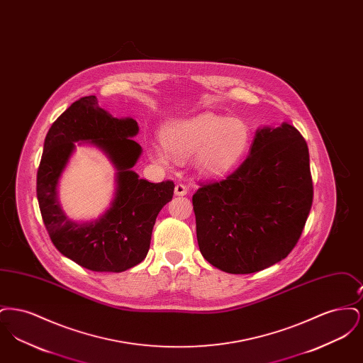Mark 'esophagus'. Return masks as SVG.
Masks as SVG:
<instances>
[{
	"instance_id": "esophagus-1",
	"label": "esophagus",
	"mask_w": 363,
	"mask_h": 363,
	"mask_svg": "<svg viewBox=\"0 0 363 363\" xmlns=\"http://www.w3.org/2000/svg\"><path fill=\"white\" fill-rule=\"evenodd\" d=\"M174 193H175V196H185L188 193V189L184 184H177L174 188Z\"/></svg>"
}]
</instances>
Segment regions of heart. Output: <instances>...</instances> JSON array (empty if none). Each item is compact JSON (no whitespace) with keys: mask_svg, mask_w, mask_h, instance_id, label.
Instances as JSON below:
<instances>
[{"mask_svg":"<svg viewBox=\"0 0 363 363\" xmlns=\"http://www.w3.org/2000/svg\"><path fill=\"white\" fill-rule=\"evenodd\" d=\"M250 132L238 118H225L204 113L186 120L169 122L162 129L163 145L152 144L148 148L150 157L167 164L170 155L186 159L196 152L200 167L208 174H222L234 167L245 155Z\"/></svg>","mask_w":363,"mask_h":363,"instance_id":"b5f03b06","label":"heart"}]
</instances>
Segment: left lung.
<instances>
[{
  "label": "left lung",
  "mask_w": 363,
  "mask_h": 363,
  "mask_svg": "<svg viewBox=\"0 0 363 363\" xmlns=\"http://www.w3.org/2000/svg\"><path fill=\"white\" fill-rule=\"evenodd\" d=\"M203 257L228 274H253L286 259L313 203L309 150L290 123L262 128L241 166L193 194Z\"/></svg>",
  "instance_id": "8db88e82"
}]
</instances>
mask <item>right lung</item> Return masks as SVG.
Segmentation results:
<instances>
[{
  "label": "right lung",
  "mask_w": 363,
  "mask_h": 363,
  "mask_svg": "<svg viewBox=\"0 0 363 363\" xmlns=\"http://www.w3.org/2000/svg\"><path fill=\"white\" fill-rule=\"evenodd\" d=\"M138 132L133 118H114L91 95L70 104L45 138L36 175L43 223L57 250L89 271L122 272L145 259L156 216L173 199V181L152 184L132 170L141 155V147L132 138ZM76 140L99 146L118 169L112 207L89 224L70 221L56 197L57 179Z\"/></svg>",
  "instance_id": "add662e5"
}]
</instances>
